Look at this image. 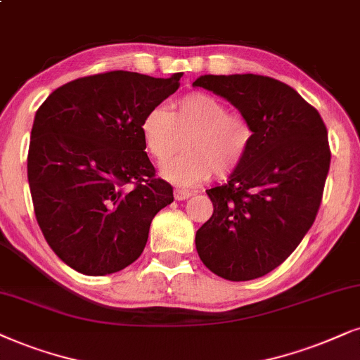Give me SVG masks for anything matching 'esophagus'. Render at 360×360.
I'll use <instances>...</instances> for the list:
<instances>
[{"label":"esophagus","instance_id":"1","mask_svg":"<svg viewBox=\"0 0 360 360\" xmlns=\"http://www.w3.org/2000/svg\"><path fill=\"white\" fill-rule=\"evenodd\" d=\"M193 193L188 189H181V188H176L174 189V199L176 201H186V199H189Z\"/></svg>","mask_w":360,"mask_h":360}]
</instances>
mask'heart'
<instances>
[{
	"label": "heart",
	"mask_w": 360,
	"mask_h": 360,
	"mask_svg": "<svg viewBox=\"0 0 360 360\" xmlns=\"http://www.w3.org/2000/svg\"><path fill=\"white\" fill-rule=\"evenodd\" d=\"M148 153L166 162L183 146L186 153L162 167V176L176 184H194L227 177L245 161L254 143V126L240 112L207 93H191L174 104V111L151 108L141 121Z\"/></svg>",
	"instance_id": "heart-1"
}]
</instances>
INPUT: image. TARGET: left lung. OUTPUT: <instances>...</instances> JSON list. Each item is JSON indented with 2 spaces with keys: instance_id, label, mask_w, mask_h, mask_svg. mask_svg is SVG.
I'll return each mask as SVG.
<instances>
[{
  "instance_id": "obj_1",
  "label": "left lung",
  "mask_w": 360,
  "mask_h": 360,
  "mask_svg": "<svg viewBox=\"0 0 360 360\" xmlns=\"http://www.w3.org/2000/svg\"><path fill=\"white\" fill-rule=\"evenodd\" d=\"M193 86L226 98L254 126L245 161L207 189L214 212L195 233L204 266L229 281L266 276L288 259L319 211L330 149L317 109L269 76L206 75Z\"/></svg>"
}]
</instances>
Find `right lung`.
I'll list each match as a JSON object with an SVG mask.
<instances>
[{
    "label": "right lung",
    "mask_w": 360,
    "mask_h": 360,
    "mask_svg": "<svg viewBox=\"0 0 360 360\" xmlns=\"http://www.w3.org/2000/svg\"><path fill=\"white\" fill-rule=\"evenodd\" d=\"M181 76H86L54 89L36 111L28 151L36 221L54 254L81 274L133 264L153 217L174 201L144 153L141 121L176 93Z\"/></svg>",
    "instance_id": "right-lung-1"
}]
</instances>
